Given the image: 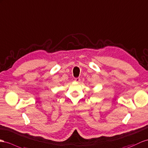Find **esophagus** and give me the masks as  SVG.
<instances>
[{
	"mask_svg": "<svg viewBox=\"0 0 148 148\" xmlns=\"http://www.w3.org/2000/svg\"><path fill=\"white\" fill-rule=\"evenodd\" d=\"M74 81L75 82H79L81 81V79L79 78V77H76V78H74Z\"/></svg>",
	"mask_w": 148,
	"mask_h": 148,
	"instance_id": "esophagus-1",
	"label": "esophagus"
}]
</instances>
